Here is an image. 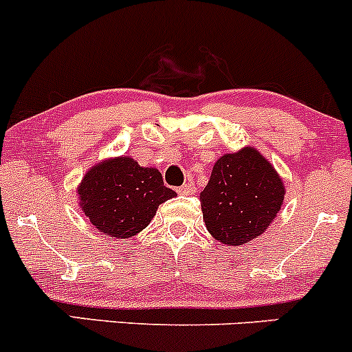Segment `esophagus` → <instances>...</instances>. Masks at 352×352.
<instances>
[{
	"instance_id": "1",
	"label": "esophagus",
	"mask_w": 352,
	"mask_h": 352,
	"mask_svg": "<svg viewBox=\"0 0 352 352\" xmlns=\"http://www.w3.org/2000/svg\"><path fill=\"white\" fill-rule=\"evenodd\" d=\"M177 192H179V195H184V196L192 195V192H195V184H192V183L183 184L181 188H177Z\"/></svg>"
}]
</instances>
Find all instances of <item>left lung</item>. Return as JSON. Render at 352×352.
<instances>
[{"mask_svg":"<svg viewBox=\"0 0 352 352\" xmlns=\"http://www.w3.org/2000/svg\"><path fill=\"white\" fill-rule=\"evenodd\" d=\"M283 181L255 147L223 154L199 195L208 232L238 247L260 236L280 211Z\"/></svg>","mask_w":352,"mask_h":352,"instance_id":"8db88e82","label":"left lung"}]
</instances>
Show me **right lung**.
<instances>
[{
  "instance_id": "obj_1",
  "label": "right lung",
  "mask_w": 352,
  "mask_h": 352,
  "mask_svg": "<svg viewBox=\"0 0 352 352\" xmlns=\"http://www.w3.org/2000/svg\"><path fill=\"white\" fill-rule=\"evenodd\" d=\"M77 192L89 221L104 235L120 240L138 235L161 203L176 196L156 168H142L129 156L92 166Z\"/></svg>"
}]
</instances>
